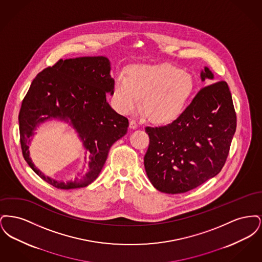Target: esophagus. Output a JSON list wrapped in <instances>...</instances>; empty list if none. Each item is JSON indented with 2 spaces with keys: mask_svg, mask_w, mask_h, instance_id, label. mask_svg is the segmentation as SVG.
<instances>
[{
  "mask_svg": "<svg viewBox=\"0 0 262 262\" xmlns=\"http://www.w3.org/2000/svg\"><path fill=\"white\" fill-rule=\"evenodd\" d=\"M129 127H130V128H134V129L137 128V123L135 120H130V121H129Z\"/></svg>",
  "mask_w": 262,
  "mask_h": 262,
  "instance_id": "obj_1",
  "label": "esophagus"
}]
</instances>
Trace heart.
<instances>
[{"instance_id":"obj_1","label":"heart","mask_w":262,"mask_h":262,"mask_svg":"<svg viewBox=\"0 0 262 262\" xmlns=\"http://www.w3.org/2000/svg\"><path fill=\"white\" fill-rule=\"evenodd\" d=\"M194 88L190 74L171 63L134 64L125 75L114 81L113 103L117 111L135 112L142 97V110L146 118L158 124H169L185 110Z\"/></svg>"}]
</instances>
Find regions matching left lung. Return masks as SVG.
Returning <instances> with one entry per match:
<instances>
[{
    "mask_svg": "<svg viewBox=\"0 0 262 262\" xmlns=\"http://www.w3.org/2000/svg\"><path fill=\"white\" fill-rule=\"evenodd\" d=\"M201 79H213L208 68ZM237 127V116L226 81L201 88L171 124L151 127L144 167L151 184L165 193H183L219 174Z\"/></svg>",
    "mask_w": 262,
    "mask_h": 262,
    "instance_id": "obj_1",
    "label": "left lung"
}]
</instances>
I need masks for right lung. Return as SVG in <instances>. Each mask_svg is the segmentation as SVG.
Returning a JSON list of instances; mask_svg holds the SVG:
<instances>
[{
  "instance_id": "obj_1",
  "label": "right lung",
  "mask_w": 262,
  "mask_h": 262,
  "mask_svg": "<svg viewBox=\"0 0 262 262\" xmlns=\"http://www.w3.org/2000/svg\"><path fill=\"white\" fill-rule=\"evenodd\" d=\"M106 57L59 60L40 72L28 89L18 115L20 146L25 161L45 182L60 189L88 187L100 174L114 142L127 132L128 120L107 102L114 78ZM57 117L69 120L87 150L89 169L74 182H57L45 177L29 157V142L40 123ZM86 159V155H85Z\"/></svg>"
}]
</instances>
